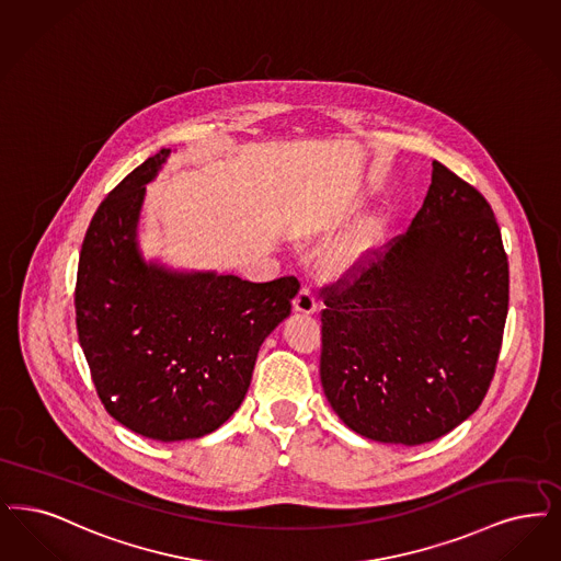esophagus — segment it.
<instances>
[{"label":"esophagus","mask_w":561,"mask_h":561,"mask_svg":"<svg viewBox=\"0 0 561 561\" xmlns=\"http://www.w3.org/2000/svg\"><path fill=\"white\" fill-rule=\"evenodd\" d=\"M293 310L297 314H314L317 312V299L310 289L304 287L301 291L297 293V297L293 301Z\"/></svg>","instance_id":"1"}]
</instances>
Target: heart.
Segmentation results:
<instances>
[{"mask_svg":"<svg viewBox=\"0 0 561 561\" xmlns=\"http://www.w3.org/2000/svg\"><path fill=\"white\" fill-rule=\"evenodd\" d=\"M383 237V221L377 216H368L363 219L343 241L337 251L331 257V270L333 272H350L363 264L366 257L377 249Z\"/></svg>","mask_w":561,"mask_h":561,"instance_id":"1","label":"heart"}]
</instances>
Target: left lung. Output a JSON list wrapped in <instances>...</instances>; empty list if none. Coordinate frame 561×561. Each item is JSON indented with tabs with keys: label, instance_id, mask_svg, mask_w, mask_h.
<instances>
[{
	"label": "left lung",
	"instance_id": "left-lung-1",
	"mask_svg": "<svg viewBox=\"0 0 561 561\" xmlns=\"http://www.w3.org/2000/svg\"><path fill=\"white\" fill-rule=\"evenodd\" d=\"M327 289L322 390L368 439L416 446L476 413L499 360L510 264L486 198L434 161L409 230Z\"/></svg>",
	"mask_w": 561,
	"mask_h": 561
}]
</instances>
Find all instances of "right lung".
Wrapping results in <instances>:
<instances>
[{
    "label": "right lung",
    "instance_id": "obj_1",
    "mask_svg": "<svg viewBox=\"0 0 561 561\" xmlns=\"http://www.w3.org/2000/svg\"><path fill=\"white\" fill-rule=\"evenodd\" d=\"M170 154L148 157L100 203L75 287L77 335L104 409L161 442L203 438L232 416L262 343L299 293L295 276L249 283L145 257L138 221L147 184Z\"/></svg>",
    "mask_w": 561,
    "mask_h": 561
}]
</instances>
